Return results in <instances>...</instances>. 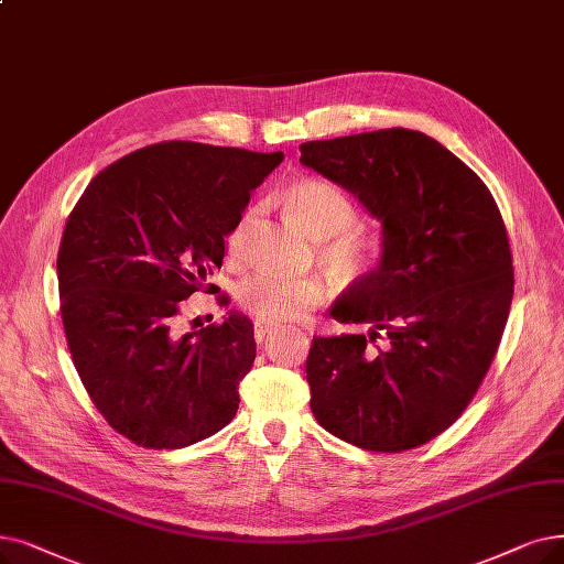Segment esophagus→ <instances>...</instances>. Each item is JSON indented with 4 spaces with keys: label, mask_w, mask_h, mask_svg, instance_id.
Segmentation results:
<instances>
[{
    "label": "esophagus",
    "mask_w": 564,
    "mask_h": 564,
    "mask_svg": "<svg viewBox=\"0 0 564 564\" xmlns=\"http://www.w3.org/2000/svg\"><path fill=\"white\" fill-rule=\"evenodd\" d=\"M276 329H279V325H276V323H269V321H256V325H253L256 340H258V343H262L269 334L276 332Z\"/></svg>",
    "instance_id": "34e87169"
}]
</instances>
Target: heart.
<instances>
[{"instance_id": "1", "label": "heart", "mask_w": 564, "mask_h": 564, "mask_svg": "<svg viewBox=\"0 0 564 564\" xmlns=\"http://www.w3.org/2000/svg\"><path fill=\"white\" fill-rule=\"evenodd\" d=\"M285 207L297 226L313 239L325 241V260L346 274H359L378 258V239L352 230L355 205L336 184L325 180H302L285 191ZM249 216L230 235V249L241 247ZM329 285L321 276H292L283 272H258L237 290L241 308L262 321H295L323 304Z\"/></svg>"}]
</instances>
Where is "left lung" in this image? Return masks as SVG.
<instances>
[{"label":"left lung","instance_id":"1","mask_svg":"<svg viewBox=\"0 0 564 564\" xmlns=\"http://www.w3.org/2000/svg\"><path fill=\"white\" fill-rule=\"evenodd\" d=\"M300 163L382 224L380 260L329 311L366 334L313 336L317 424L350 445L403 452L452 426L479 389L513 295L491 191L426 133L380 129L304 142ZM378 337L383 348H370Z\"/></svg>","mask_w":564,"mask_h":564}]
</instances>
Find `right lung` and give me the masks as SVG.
I'll return each instance as SVG.
<instances>
[{
  "label": "right lung",
  "mask_w": 564,
  "mask_h": 564,
  "mask_svg": "<svg viewBox=\"0 0 564 564\" xmlns=\"http://www.w3.org/2000/svg\"><path fill=\"white\" fill-rule=\"evenodd\" d=\"M281 161L159 142L108 165L73 207L57 256L66 343L89 399L131 443L188 447L232 422L253 323L230 311L182 334L180 302L221 267L226 237Z\"/></svg>",
  "instance_id": "right-lung-1"
}]
</instances>
